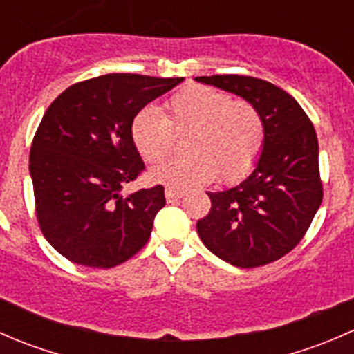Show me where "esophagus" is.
I'll return each mask as SVG.
<instances>
[{
	"label": "esophagus",
	"mask_w": 354,
	"mask_h": 354,
	"mask_svg": "<svg viewBox=\"0 0 354 354\" xmlns=\"http://www.w3.org/2000/svg\"><path fill=\"white\" fill-rule=\"evenodd\" d=\"M183 197V190L180 188H174V187H166V198L167 202H174V200Z\"/></svg>",
	"instance_id": "obj_1"
}]
</instances>
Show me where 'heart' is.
Segmentation results:
<instances>
[{
  "label": "heart",
  "instance_id": "heart-1",
  "mask_svg": "<svg viewBox=\"0 0 354 354\" xmlns=\"http://www.w3.org/2000/svg\"><path fill=\"white\" fill-rule=\"evenodd\" d=\"M131 140L147 162L157 164L174 151V137H185L187 157L159 166L152 178L171 187L190 188L219 178L234 183L253 169L266 144V121L253 102L203 85L171 95L164 114L142 108L131 120Z\"/></svg>",
  "mask_w": 354,
  "mask_h": 354
}]
</instances>
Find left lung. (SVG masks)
Wrapping results in <instances>:
<instances>
[{
    "instance_id": "8db88e82",
    "label": "left lung",
    "mask_w": 354,
    "mask_h": 354,
    "mask_svg": "<svg viewBox=\"0 0 354 354\" xmlns=\"http://www.w3.org/2000/svg\"><path fill=\"white\" fill-rule=\"evenodd\" d=\"M195 80L253 102L266 121V144L253 173L230 190L207 192L210 210L197 223L200 240L241 269L276 262L303 240L322 203L315 128L295 97L262 78Z\"/></svg>"
}]
</instances>
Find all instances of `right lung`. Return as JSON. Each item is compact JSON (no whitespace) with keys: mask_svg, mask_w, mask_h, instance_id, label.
I'll return each instance as SVG.
<instances>
[{"mask_svg":"<svg viewBox=\"0 0 354 354\" xmlns=\"http://www.w3.org/2000/svg\"><path fill=\"white\" fill-rule=\"evenodd\" d=\"M185 78L108 73L70 85L39 123L28 157L35 217L56 252L78 266L111 269L140 252L164 187L121 195L145 166L131 120Z\"/></svg>","mask_w":354,"mask_h":354,"instance_id":"obj_1","label":"right lung"}]
</instances>
